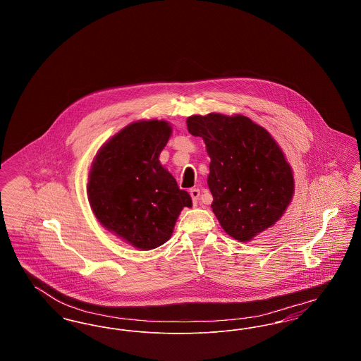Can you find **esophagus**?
<instances>
[{"instance_id":"34e87169","label":"esophagus","mask_w":361,"mask_h":361,"mask_svg":"<svg viewBox=\"0 0 361 361\" xmlns=\"http://www.w3.org/2000/svg\"><path fill=\"white\" fill-rule=\"evenodd\" d=\"M189 193H190V197H192L193 203L196 204V203H197V200H199V197H200V189L192 188L189 190Z\"/></svg>"}]
</instances>
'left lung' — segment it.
<instances>
[{"mask_svg": "<svg viewBox=\"0 0 361 361\" xmlns=\"http://www.w3.org/2000/svg\"><path fill=\"white\" fill-rule=\"evenodd\" d=\"M187 126L206 143L211 207L224 231L246 242L276 224L291 202L293 177L269 133L242 115H195Z\"/></svg>", "mask_w": 361, "mask_h": 361, "instance_id": "left-lung-1", "label": "left lung"}]
</instances>
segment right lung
I'll return each instance as SVG.
<instances>
[{"label":"right lung","instance_id":"1","mask_svg":"<svg viewBox=\"0 0 361 361\" xmlns=\"http://www.w3.org/2000/svg\"><path fill=\"white\" fill-rule=\"evenodd\" d=\"M171 133L164 121L127 126L100 149L89 174L87 196L100 224L145 250L169 240L181 209L192 206L158 159Z\"/></svg>","mask_w":361,"mask_h":361}]
</instances>
